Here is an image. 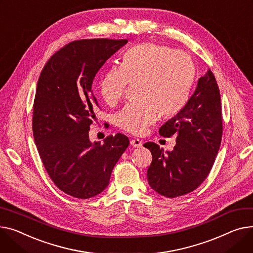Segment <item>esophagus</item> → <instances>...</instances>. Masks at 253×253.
Returning <instances> with one entry per match:
<instances>
[{
	"instance_id": "34e87169",
	"label": "esophagus",
	"mask_w": 253,
	"mask_h": 253,
	"mask_svg": "<svg viewBox=\"0 0 253 253\" xmlns=\"http://www.w3.org/2000/svg\"><path fill=\"white\" fill-rule=\"evenodd\" d=\"M130 145L133 147H140V146H142V142L139 139L135 138V139H132L130 141Z\"/></svg>"
}]
</instances>
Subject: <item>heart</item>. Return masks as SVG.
I'll list each match as a JSON object with an SVG mask.
<instances>
[{
  "label": "heart",
  "instance_id": "b5f03b06",
  "mask_svg": "<svg viewBox=\"0 0 253 253\" xmlns=\"http://www.w3.org/2000/svg\"><path fill=\"white\" fill-rule=\"evenodd\" d=\"M195 67L192 59L165 45L143 43L130 48L121 67H112L99 81V92L110 106L123 97L127 84H136V98L116 115V124L134 135L143 134L158 114L170 117L186 104Z\"/></svg>",
  "mask_w": 253,
  "mask_h": 253
}]
</instances>
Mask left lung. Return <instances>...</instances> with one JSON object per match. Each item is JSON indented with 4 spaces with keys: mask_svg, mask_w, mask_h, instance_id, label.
I'll list each match as a JSON object with an SVG mask.
<instances>
[{
    "mask_svg": "<svg viewBox=\"0 0 253 253\" xmlns=\"http://www.w3.org/2000/svg\"><path fill=\"white\" fill-rule=\"evenodd\" d=\"M164 137H176L172 151L146 142L153 156L147 169L149 186L174 198L195 190L208 177L220 148L223 134L221 95L211 70L200 77L193 94L176 116L159 130Z\"/></svg>",
    "mask_w": 253,
    "mask_h": 253,
    "instance_id": "obj_1",
    "label": "left lung"
}]
</instances>
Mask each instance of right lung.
<instances>
[{"instance_id": "1", "label": "right lung", "mask_w": 253, "mask_h": 253, "mask_svg": "<svg viewBox=\"0 0 253 253\" xmlns=\"http://www.w3.org/2000/svg\"><path fill=\"white\" fill-rule=\"evenodd\" d=\"M127 40L93 39L68 43L41 73L33 104V137L48 176L63 192L87 199L103 192L129 145L121 133L91 142L88 131L98 108L93 79Z\"/></svg>"}]
</instances>
